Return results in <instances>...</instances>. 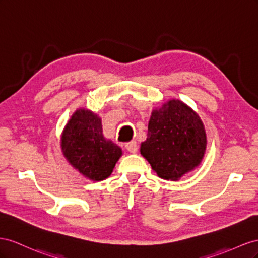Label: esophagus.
<instances>
[{
    "label": "esophagus",
    "mask_w": 258,
    "mask_h": 258,
    "mask_svg": "<svg viewBox=\"0 0 258 258\" xmlns=\"http://www.w3.org/2000/svg\"><path fill=\"white\" fill-rule=\"evenodd\" d=\"M125 148H126L127 151H130L131 153H136L137 150H138V147H137V144L136 142H131V143H127L126 145H125Z\"/></svg>",
    "instance_id": "1"
}]
</instances>
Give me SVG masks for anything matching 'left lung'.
<instances>
[{"label": "left lung", "mask_w": 258, "mask_h": 258, "mask_svg": "<svg viewBox=\"0 0 258 258\" xmlns=\"http://www.w3.org/2000/svg\"><path fill=\"white\" fill-rule=\"evenodd\" d=\"M207 149L203 123L192 109L171 99L153 110L141 153L159 177L178 180L200 165Z\"/></svg>", "instance_id": "left-lung-1"}]
</instances>
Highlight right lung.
Instances as JSON below:
<instances>
[{
    "mask_svg": "<svg viewBox=\"0 0 258 258\" xmlns=\"http://www.w3.org/2000/svg\"><path fill=\"white\" fill-rule=\"evenodd\" d=\"M61 151L69 163L88 179L104 180L111 175L122 150L102 135L101 119L78 109L61 135Z\"/></svg>",
    "mask_w": 258,
    "mask_h": 258,
    "instance_id": "add662e5",
    "label": "right lung"
}]
</instances>
